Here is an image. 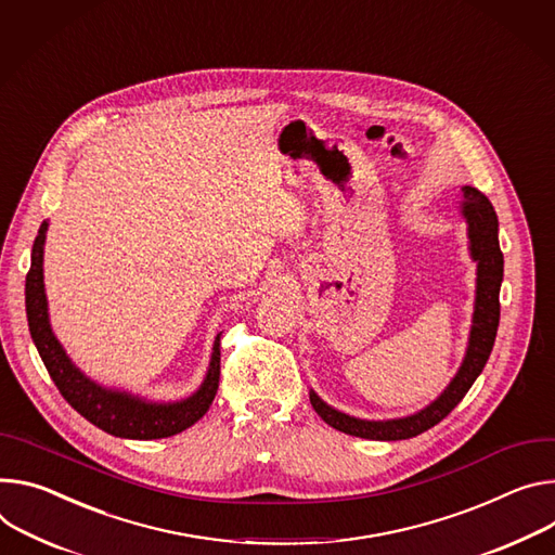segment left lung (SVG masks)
Segmentation results:
<instances>
[{
    "instance_id": "1",
    "label": "left lung",
    "mask_w": 555,
    "mask_h": 555,
    "mask_svg": "<svg viewBox=\"0 0 555 555\" xmlns=\"http://www.w3.org/2000/svg\"><path fill=\"white\" fill-rule=\"evenodd\" d=\"M463 212L469 223V238H472V257L478 261V287H476V312H474V327L469 338L467 357L463 361L461 372L449 383L438 400L414 416L396 418V421H361L345 416L332 408L312 391L310 402L317 414L332 425L334 429L370 438V440H408L414 438L434 425H438L451 410L465 398L474 380L480 376L482 367L493 349L498 323H500V283H502V251L498 243V217L489 198L472 185L463 188Z\"/></svg>"
}]
</instances>
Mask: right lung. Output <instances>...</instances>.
I'll return each instance as SVG.
<instances>
[{
  "instance_id": "right-lung-1",
  "label": "right lung",
  "mask_w": 555,
  "mask_h": 555,
  "mask_svg": "<svg viewBox=\"0 0 555 555\" xmlns=\"http://www.w3.org/2000/svg\"><path fill=\"white\" fill-rule=\"evenodd\" d=\"M46 228L48 223H41L33 245L30 270L26 274V317H28L30 336L35 340L39 357L50 378H53V383L57 385L60 393L66 398L68 405L75 412H79L86 421H90L94 427L104 429L106 434H113L119 438H134V440L168 438L192 427L198 418H204L219 389V376H221L219 336L215 340L212 363L204 385H201V389L188 400L172 402V405H155V402H143L128 393L102 389L70 363L66 351L62 349V345L57 343V338L53 336L48 325L43 274H41Z\"/></svg>"
}]
</instances>
